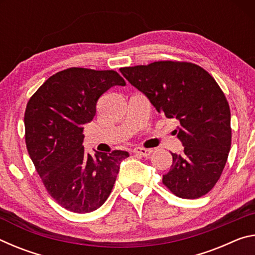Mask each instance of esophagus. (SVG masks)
<instances>
[{"label":"esophagus","instance_id":"obj_1","mask_svg":"<svg viewBox=\"0 0 255 255\" xmlns=\"http://www.w3.org/2000/svg\"><path fill=\"white\" fill-rule=\"evenodd\" d=\"M153 150L149 149V148H145V147H136L132 149V153L133 154H138V155H141V156H149L150 154H152Z\"/></svg>","mask_w":255,"mask_h":255}]
</instances>
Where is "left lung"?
Wrapping results in <instances>:
<instances>
[{
    "label": "left lung",
    "instance_id": "8db88e82",
    "mask_svg": "<svg viewBox=\"0 0 255 255\" xmlns=\"http://www.w3.org/2000/svg\"><path fill=\"white\" fill-rule=\"evenodd\" d=\"M120 72L157 112L180 122L175 132L184 148L171 153L173 162L163 184L183 199L205 196L221 178L232 143L230 105L217 82L196 64L173 60Z\"/></svg>",
    "mask_w": 255,
    "mask_h": 255
}]
</instances>
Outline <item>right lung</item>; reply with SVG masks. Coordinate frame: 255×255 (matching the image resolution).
<instances>
[{
  "mask_svg": "<svg viewBox=\"0 0 255 255\" xmlns=\"http://www.w3.org/2000/svg\"><path fill=\"white\" fill-rule=\"evenodd\" d=\"M115 85H126L116 71L71 67L50 76L29 99L24 112L25 145L51 198L77 214L101 207L111 193L125 150L84 152V125L97 102Z\"/></svg>",
  "mask_w": 255,
  "mask_h": 255,
  "instance_id": "1",
  "label": "right lung"
}]
</instances>
